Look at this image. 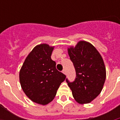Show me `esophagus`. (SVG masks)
<instances>
[{
  "label": "esophagus",
  "instance_id": "obj_1",
  "mask_svg": "<svg viewBox=\"0 0 120 120\" xmlns=\"http://www.w3.org/2000/svg\"><path fill=\"white\" fill-rule=\"evenodd\" d=\"M62 73H64V74H65H65H66V71H65V69L63 70H62Z\"/></svg>",
  "mask_w": 120,
  "mask_h": 120
}]
</instances>
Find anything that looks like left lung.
<instances>
[{
    "label": "left lung",
    "instance_id": "left-lung-1",
    "mask_svg": "<svg viewBox=\"0 0 120 120\" xmlns=\"http://www.w3.org/2000/svg\"><path fill=\"white\" fill-rule=\"evenodd\" d=\"M70 58L76 71L74 82L67 79L75 101L79 104L89 103L102 90L106 79V68L102 57L89 42L79 41L75 47L68 48Z\"/></svg>",
    "mask_w": 120,
    "mask_h": 120
}]
</instances>
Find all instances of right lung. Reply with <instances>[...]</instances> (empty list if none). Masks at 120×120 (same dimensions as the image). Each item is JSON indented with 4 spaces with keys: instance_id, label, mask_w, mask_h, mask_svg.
Returning <instances> with one entry per match:
<instances>
[{
    "instance_id": "right-lung-1",
    "label": "right lung",
    "mask_w": 120,
    "mask_h": 120,
    "mask_svg": "<svg viewBox=\"0 0 120 120\" xmlns=\"http://www.w3.org/2000/svg\"><path fill=\"white\" fill-rule=\"evenodd\" d=\"M54 47L41 43L33 49L26 57L19 72L21 87L34 102L45 105L54 99L66 76L56 68L51 58Z\"/></svg>"
}]
</instances>
